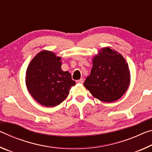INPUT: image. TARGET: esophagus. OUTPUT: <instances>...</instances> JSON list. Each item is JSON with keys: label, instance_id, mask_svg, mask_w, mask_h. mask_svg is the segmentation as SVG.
Segmentation results:
<instances>
[{"label": "esophagus", "instance_id": "obj_1", "mask_svg": "<svg viewBox=\"0 0 152 152\" xmlns=\"http://www.w3.org/2000/svg\"><path fill=\"white\" fill-rule=\"evenodd\" d=\"M76 82H77V83H81V84H82L84 82V79L83 78L80 79V80H77Z\"/></svg>", "mask_w": 152, "mask_h": 152}]
</instances>
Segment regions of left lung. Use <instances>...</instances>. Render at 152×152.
<instances>
[{"instance_id":"1","label":"left lung","mask_w":152,"mask_h":152,"mask_svg":"<svg viewBox=\"0 0 152 152\" xmlns=\"http://www.w3.org/2000/svg\"><path fill=\"white\" fill-rule=\"evenodd\" d=\"M90 76L84 85L100 101L106 102L120 99L128 88L130 72L124 58L109 48L99 51L93 58Z\"/></svg>"}]
</instances>
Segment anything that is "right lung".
<instances>
[{
    "instance_id": "add662e5",
    "label": "right lung",
    "mask_w": 152,
    "mask_h": 152,
    "mask_svg": "<svg viewBox=\"0 0 152 152\" xmlns=\"http://www.w3.org/2000/svg\"><path fill=\"white\" fill-rule=\"evenodd\" d=\"M61 58L49 51L37 53L26 72V85L36 101L43 106H57L76 84L68 71L61 70Z\"/></svg>"
}]
</instances>
